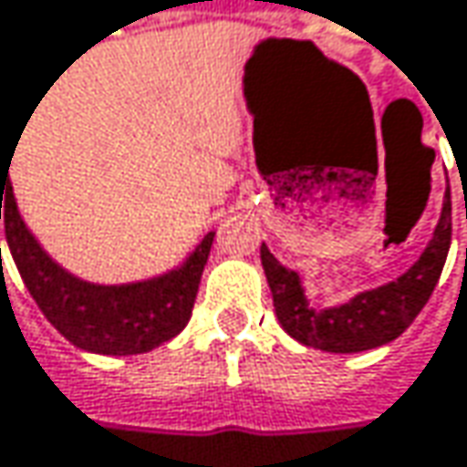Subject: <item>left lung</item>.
Listing matches in <instances>:
<instances>
[{"label":"left lung","instance_id":"obj_1","mask_svg":"<svg viewBox=\"0 0 467 467\" xmlns=\"http://www.w3.org/2000/svg\"><path fill=\"white\" fill-rule=\"evenodd\" d=\"M452 240V208H441V219L428 240L420 259L397 280L380 288L362 290L338 306L317 309L309 304L298 272L283 266L261 243V266L272 290L275 315L290 338L333 354H357L399 338L439 283Z\"/></svg>","mask_w":467,"mask_h":467}]
</instances>
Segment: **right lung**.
Wrapping results in <instances>:
<instances>
[{
  "label": "right lung",
  "mask_w": 467,
  "mask_h": 467,
  "mask_svg": "<svg viewBox=\"0 0 467 467\" xmlns=\"http://www.w3.org/2000/svg\"><path fill=\"white\" fill-rule=\"evenodd\" d=\"M7 174L2 158L0 219L7 245L26 288L60 336L92 354L129 357L152 351L184 330L216 233H208L187 259L158 277L124 285L87 283L52 261L26 227Z\"/></svg>",
  "instance_id": "1"
}]
</instances>
